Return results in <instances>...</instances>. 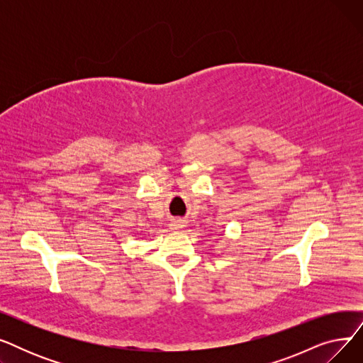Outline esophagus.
<instances>
[{
  "mask_svg": "<svg viewBox=\"0 0 363 363\" xmlns=\"http://www.w3.org/2000/svg\"><path fill=\"white\" fill-rule=\"evenodd\" d=\"M172 226H174V230H179V228H182V223L178 220L175 223H172Z\"/></svg>",
  "mask_w": 363,
  "mask_h": 363,
  "instance_id": "obj_1",
  "label": "esophagus"
}]
</instances>
